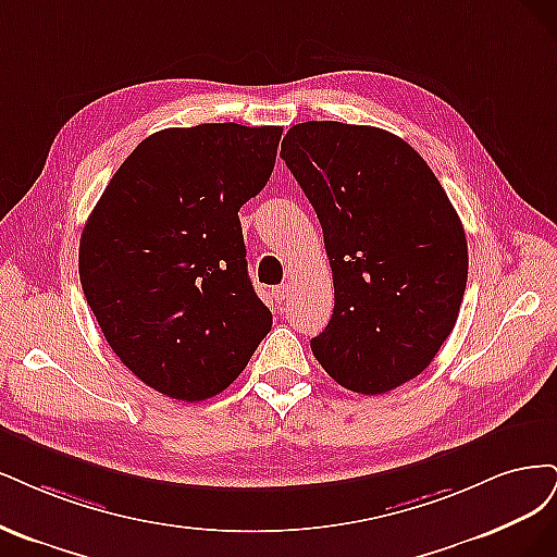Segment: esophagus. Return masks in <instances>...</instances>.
I'll return each instance as SVG.
<instances>
[{
	"instance_id": "esophagus-1",
	"label": "esophagus",
	"mask_w": 557,
	"mask_h": 557,
	"mask_svg": "<svg viewBox=\"0 0 557 557\" xmlns=\"http://www.w3.org/2000/svg\"><path fill=\"white\" fill-rule=\"evenodd\" d=\"M289 298H292V284H280L277 289H275V300L284 302V300H289Z\"/></svg>"
}]
</instances>
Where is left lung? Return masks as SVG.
<instances>
[{
	"label": "left lung",
	"mask_w": 557,
	"mask_h": 557,
	"mask_svg": "<svg viewBox=\"0 0 557 557\" xmlns=\"http://www.w3.org/2000/svg\"><path fill=\"white\" fill-rule=\"evenodd\" d=\"M280 157L317 212L333 271L317 361L363 396L414 380L451 335L468 284V240L435 173L366 124H294Z\"/></svg>",
	"instance_id": "obj_1"
}]
</instances>
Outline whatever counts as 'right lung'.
Wrapping results in <instances>:
<instances>
[{
	"label": "right lung",
	"mask_w": 557,
	"mask_h": 557,
	"mask_svg": "<svg viewBox=\"0 0 557 557\" xmlns=\"http://www.w3.org/2000/svg\"><path fill=\"white\" fill-rule=\"evenodd\" d=\"M280 136L236 122L157 132L85 222L87 305L120 361L169 398L218 396L273 326L247 275L238 210L265 187Z\"/></svg>",
	"instance_id": "obj_1"
}]
</instances>
